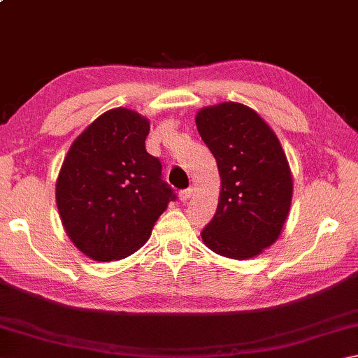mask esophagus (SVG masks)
<instances>
[{"label": "esophagus", "mask_w": 358, "mask_h": 358, "mask_svg": "<svg viewBox=\"0 0 358 358\" xmlns=\"http://www.w3.org/2000/svg\"><path fill=\"white\" fill-rule=\"evenodd\" d=\"M192 196V187H187V189H183L180 191V201L186 203L187 201H189V197Z\"/></svg>", "instance_id": "esophagus-1"}]
</instances>
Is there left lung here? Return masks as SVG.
I'll return each mask as SVG.
<instances>
[{
	"label": "left lung",
	"mask_w": 358,
	"mask_h": 358,
	"mask_svg": "<svg viewBox=\"0 0 358 358\" xmlns=\"http://www.w3.org/2000/svg\"><path fill=\"white\" fill-rule=\"evenodd\" d=\"M202 141L221 177L216 213L202 230L211 251L251 259L275 243L289 215L292 175L268 124L237 102L202 108L196 117Z\"/></svg>",
	"instance_id": "1"
}]
</instances>
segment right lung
<instances>
[{"label": "right lung", "mask_w": 358, "mask_h": 358, "mask_svg": "<svg viewBox=\"0 0 358 358\" xmlns=\"http://www.w3.org/2000/svg\"><path fill=\"white\" fill-rule=\"evenodd\" d=\"M150 123L134 110L102 113L71 145L57 180L66 234L99 262L131 256L145 245L177 194L162 164L145 150Z\"/></svg>", "instance_id": "obj_1"}]
</instances>
